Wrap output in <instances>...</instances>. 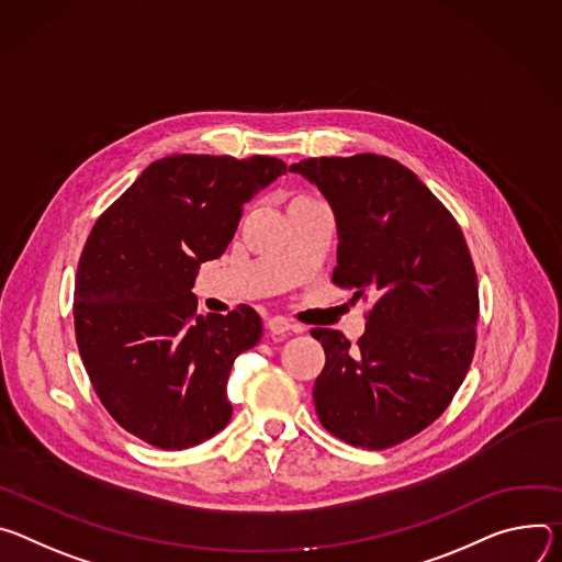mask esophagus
<instances>
[{"label": "esophagus", "instance_id": "1", "mask_svg": "<svg viewBox=\"0 0 562 562\" xmlns=\"http://www.w3.org/2000/svg\"><path fill=\"white\" fill-rule=\"evenodd\" d=\"M268 330H270L272 335H285V333H299L301 328L294 326V324H290V322L283 319V317H272V319L268 322Z\"/></svg>", "mask_w": 562, "mask_h": 562}]
</instances>
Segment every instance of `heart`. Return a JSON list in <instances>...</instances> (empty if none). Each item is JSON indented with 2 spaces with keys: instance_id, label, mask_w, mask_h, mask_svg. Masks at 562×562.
<instances>
[{
  "instance_id": "b5f03b06",
  "label": "heart",
  "mask_w": 562,
  "mask_h": 562,
  "mask_svg": "<svg viewBox=\"0 0 562 562\" xmlns=\"http://www.w3.org/2000/svg\"><path fill=\"white\" fill-rule=\"evenodd\" d=\"M294 201H310V199H303V196H299V199H294ZM294 201H292V203H294Z\"/></svg>"
}]
</instances>
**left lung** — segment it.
I'll list each match as a JSON object with an SVG mask.
<instances>
[{
    "label": "left lung",
    "instance_id": "1",
    "mask_svg": "<svg viewBox=\"0 0 562 562\" xmlns=\"http://www.w3.org/2000/svg\"><path fill=\"white\" fill-rule=\"evenodd\" d=\"M290 171L335 212L333 283L372 303L355 346L339 330H313L326 350L313 389L319 422L346 445L395 447L447 411L473 359L480 301L464 234L393 158L324 156Z\"/></svg>",
    "mask_w": 562,
    "mask_h": 562
}]
</instances>
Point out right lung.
Returning a JSON list of instances; mask_svg holds the SVG:
<instances>
[{"label": "right lung", "mask_w": 562, "mask_h": 562, "mask_svg": "<svg viewBox=\"0 0 562 562\" xmlns=\"http://www.w3.org/2000/svg\"><path fill=\"white\" fill-rule=\"evenodd\" d=\"M285 173L272 156L176 154L151 162L93 225L76 279V339L109 415L165 451L196 447L232 417L234 359L255 348V307L196 315L201 263L218 259L243 205Z\"/></svg>", "instance_id": "obj_1"}]
</instances>
